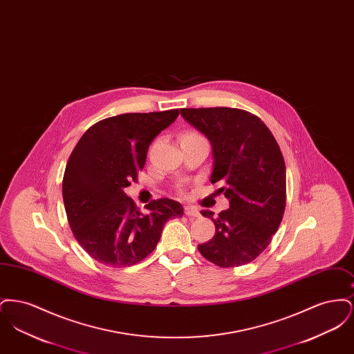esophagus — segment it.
I'll list each match as a JSON object with an SVG mask.
<instances>
[{
  "label": "esophagus",
  "mask_w": 354,
  "mask_h": 354,
  "mask_svg": "<svg viewBox=\"0 0 354 354\" xmlns=\"http://www.w3.org/2000/svg\"><path fill=\"white\" fill-rule=\"evenodd\" d=\"M185 214L187 216H189V218H199L201 216L198 208L194 207V205H185Z\"/></svg>",
  "instance_id": "obj_1"
}]
</instances>
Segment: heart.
<instances>
[{"label": "heart", "instance_id": "obj_1", "mask_svg": "<svg viewBox=\"0 0 354 354\" xmlns=\"http://www.w3.org/2000/svg\"><path fill=\"white\" fill-rule=\"evenodd\" d=\"M189 136H199V134H196V133H185V134H183V136H182V139H183V138H189Z\"/></svg>", "mask_w": 354, "mask_h": 354}]
</instances>
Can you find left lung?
<instances>
[{
    "label": "left lung",
    "mask_w": 354,
    "mask_h": 354,
    "mask_svg": "<svg viewBox=\"0 0 354 354\" xmlns=\"http://www.w3.org/2000/svg\"><path fill=\"white\" fill-rule=\"evenodd\" d=\"M182 117L212 146L211 183L230 201L214 219L215 236L198 245L203 257L221 268L248 264L270 245L286 209V163L264 122L231 107L180 109Z\"/></svg>",
    "instance_id": "8db88e82"
}]
</instances>
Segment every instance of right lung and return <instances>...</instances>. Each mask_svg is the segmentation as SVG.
I'll return each mask as SVG.
<instances>
[{"mask_svg": "<svg viewBox=\"0 0 354 354\" xmlns=\"http://www.w3.org/2000/svg\"><path fill=\"white\" fill-rule=\"evenodd\" d=\"M179 110L129 113L91 126L68 158L62 195L68 224L80 245L102 264L123 268L155 250L166 221L183 216L172 199H158L142 214L124 188L136 182L156 135Z\"/></svg>", "mask_w": 354, "mask_h": 354, "instance_id": "obj_1", "label": "right lung"}]
</instances>
